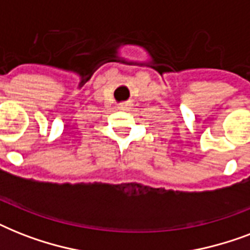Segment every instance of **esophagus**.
<instances>
[{
  "label": "esophagus",
  "mask_w": 250,
  "mask_h": 250,
  "mask_svg": "<svg viewBox=\"0 0 250 250\" xmlns=\"http://www.w3.org/2000/svg\"><path fill=\"white\" fill-rule=\"evenodd\" d=\"M118 109L123 110V111H129V110L132 109V105L128 104V102H125V104H121V105L118 106Z\"/></svg>",
  "instance_id": "34e87169"
}]
</instances>
